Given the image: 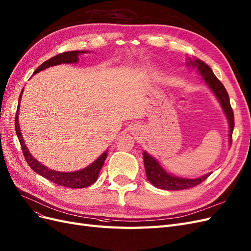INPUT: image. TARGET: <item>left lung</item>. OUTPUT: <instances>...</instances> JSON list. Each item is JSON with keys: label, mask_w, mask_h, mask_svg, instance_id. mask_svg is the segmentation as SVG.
<instances>
[{"label": "left lung", "mask_w": 251, "mask_h": 251, "mask_svg": "<svg viewBox=\"0 0 251 251\" xmlns=\"http://www.w3.org/2000/svg\"><path fill=\"white\" fill-rule=\"evenodd\" d=\"M189 63L193 65L194 67H197L202 78L205 79L207 85L213 92H214V94L220 101V104L228 119L229 137L231 143V138H233L231 135H233V130L235 126V119L233 108H231L229 103V97L225 86L222 85V82L215 76V74L213 73L212 69L203 61L198 58H194L193 60H190ZM144 163L148 180H149L155 187L164 190H183L194 187L205 181L211 175L210 173L197 179H183L174 177V176H171L166 172H164L163 169L159 165V163L157 162L152 156L147 154L146 152L144 153Z\"/></svg>", "instance_id": "obj_1"}]
</instances>
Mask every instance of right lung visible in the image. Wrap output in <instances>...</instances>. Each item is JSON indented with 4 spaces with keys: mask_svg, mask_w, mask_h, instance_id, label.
<instances>
[{
    "mask_svg": "<svg viewBox=\"0 0 251 251\" xmlns=\"http://www.w3.org/2000/svg\"><path fill=\"white\" fill-rule=\"evenodd\" d=\"M82 52L83 51L74 50V51H66V52L59 53L57 55H54V57L50 58V60L42 63L40 66L34 71V73H38L45 68H49L50 66H54V65H59L62 63H76L78 61L77 59L78 54ZM22 93L20 95V102L22 98ZM18 108H20V103L17 105V110L15 115V131L18 137V141H20L25 159L34 172L42 176V177H44L45 179L53 182L54 184H58L60 186L69 187V188H85L96 182L99 172L102 169V166H103L104 161L106 159V156H107L106 152L102 154L96 161H94L91 165H89L88 168L78 172L61 173V172H55V171L50 170L46 168V166L39 163L36 159H34V157H32L30 152L27 151L25 142L23 140V135L21 133L20 125H18Z\"/></svg>",
    "mask_w": 251,
    "mask_h": 251,
    "instance_id": "1",
    "label": "right lung"
}]
</instances>
